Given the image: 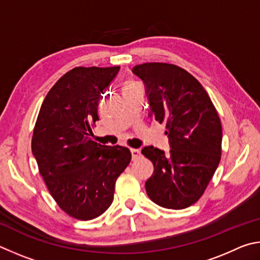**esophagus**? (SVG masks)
<instances>
[{
	"label": "esophagus",
	"instance_id": "obj_1",
	"mask_svg": "<svg viewBox=\"0 0 260 260\" xmlns=\"http://www.w3.org/2000/svg\"><path fill=\"white\" fill-rule=\"evenodd\" d=\"M130 152H131V156H133V160H137V158H139V157H140V155H142V154H140V151H139V149L131 148V149H130Z\"/></svg>",
	"mask_w": 260,
	"mask_h": 260
}]
</instances>
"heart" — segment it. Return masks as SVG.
<instances>
[{
    "label": "heart",
    "mask_w": 260,
    "mask_h": 260,
    "mask_svg": "<svg viewBox=\"0 0 260 260\" xmlns=\"http://www.w3.org/2000/svg\"><path fill=\"white\" fill-rule=\"evenodd\" d=\"M127 84H133V82H129V83H127Z\"/></svg>",
    "instance_id": "obj_1"
}]
</instances>
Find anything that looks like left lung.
<instances>
[{
	"label": "left lung",
	"instance_id": "left-lung-1",
	"mask_svg": "<svg viewBox=\"0 0 260 260\" xmlns=\"http://www.w3.org/2000/svg\"><path fill=\"white\" fill-rule=\"evenodd\" d=\"M144 82L149 116L167 123L170 152L142 149L154 172L145 183L157 206L179 210L202 197L221 155V123L210 97L195 77L172 63L146 62L133 68Z\"/></svg>",
	"mask_w": 260,
	"mask_h": 260
}]
</instances>
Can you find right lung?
I'll use <instances>...</instances> for the list:
<instances>
[{"instance_id": "1", "label": "right lung", "mask_w": 260, "mask_h": 260, "mask_svg": "<svg viewBox=\"0 0 260 260\" xmlns=\"http://www.w3.org/2000/svg\"><path fill=\"white\" fill-rule=\"evenodd\" d=\"M120 66L75 67L45 97L35 123L31 152L50 194L80 220L97 218L113 202L115 181L131 161L122 146L93 142L98 104Z\"/></svg>"}]
</instances>
